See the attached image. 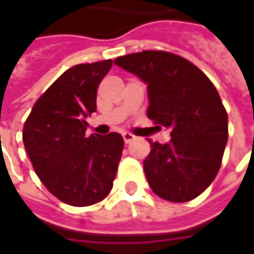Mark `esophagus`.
Wrapping results in <instances>:
<instances>
[{
    "instance_id": "esophagus-1",
    "label": "esophagus",
    "mask_w": 254,
    "mask_h": 254,
    "mask_svg": "<svg viewBox=\"0 0 254 254\" xmlns=\"http://www.w3.org/2000/svg\"><path fill=\"white\" fill-rule=\"evenodd\" d=\"M135 138V135L131 134V132H123V140L126 144H128V142H131L132 140Z\"/></svg>"
}]
</instances>
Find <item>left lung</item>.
I'll return each mask as SVG.
<instances>
[{
    "instance_id": "left-lung-1",
    "label": "left lung",
    "mask_w": 254,
    "mask_h": 254,
    "mask_svg": "<svg viewBox=\"0 0 254 254\" xmlns=\"http://www.w3.org/2000/svg\"><path fill=\"white\" fill-rule=\"evenodd\" d=\"M114 64L148 89L147 116L171 130L152 142L144 172L155 195L170 202L195 199L215 180L228 142V113L209 77L185 58L164 51L119 56Z\"/></svg>"
}]
</instances>
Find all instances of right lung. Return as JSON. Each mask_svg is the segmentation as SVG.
Instances as JSON below:
<instances>
[{
    "label": "right lung",
    "mask_w": 254,
    "mask_h": 254,
    "mask_svg": "<svg viewBox=\"0 0 254 254\" xmlns=\"http://www.w3.org/2000/svg\"><path fill=\"white\" fill-rule=\"evenodd\" d=\"M113 61L72 66L36 100L22 130L25 150L46 190L72 206L103 200L113 188L124 141L119 132L86 135L97 87Z\"/></svg>",
    "instance_id": "obj_1"
}]
</instances>
